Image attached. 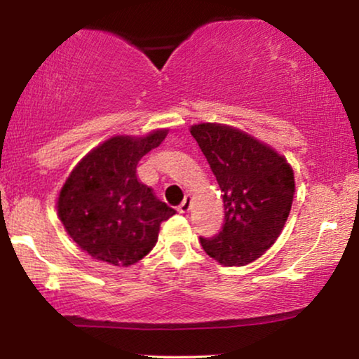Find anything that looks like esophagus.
Wrapping results in <instances>:
<instances>
[{"label":"esophagus","mask_w":359,"mask_h":359,"mask_svg":"<svg viewBox=\"0 0 359 359\" xmlns=\"http://www.w3.org/2000/svg\"><path fill=\"white\" fill-rule=\"evenodd\" d=\"M189 209H191V198H189V196H186L183 203H181V204L178 205V212H180V214H186Z\"/></svg>","instance_id":"obj_1"}]
</instances>
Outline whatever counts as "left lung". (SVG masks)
Listing matches in <instances>:
<instances>
[{
    "label": "left lung",
    "mask_w": 359,
    "mask_h": 359,
    "mask_svg": "<svg viewBox=\"0 0 359 359\" xmlns=\"http://www.w3.org/2000/svg\"><path fill=\"white\" fill-rule=\"evenodd\" d=\"M191 135L208 158L222 191L225 219L212 238L201 237L210 258L243 266L276 242L296 193L286 158L245 132L222 124H198Z\"/></svg>",
    "instance_id": "1"
}]
</instances>
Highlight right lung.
Returning <instances> with one entry per match:
<instances>
[{
    "label": "right lung",
    "instance_id": "1",
    "mask_svg": "<svg viewBox=\"0 0 359 359\" xmlns=\"http://www.w3.org/2000/svg\"><path fill=\"white\" fill-rule=\"evenodd\" d=\"M168 130L117 135L93 149L63 184L58 217L78 247L93 258L129 266L158 240L160 224L176 210L137 180V163Z\"/></svg>",
    "mask_w": 359,
    "mask_h": 359
}]
</instances>
